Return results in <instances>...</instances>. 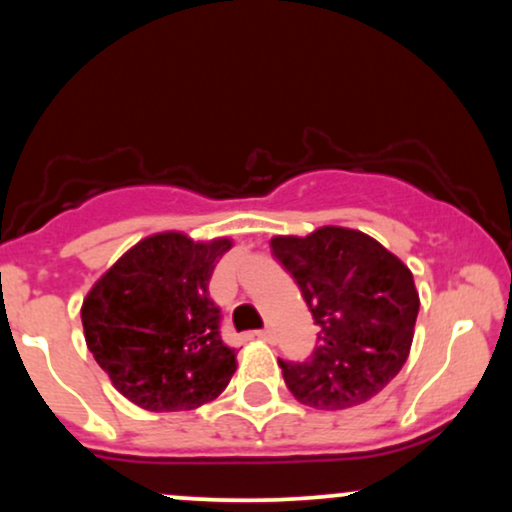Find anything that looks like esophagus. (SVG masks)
Listing matches in <instances>:
<instances>
[{"instance_id": "34e87169", "label": "esophagus", "mask_w": 512, "mask_h": 512, "mask_svg": "<svg viewBox=\"0 0 512 512\" xmlns=\"http://www.w3.org/2000/svg\"><path fill=\"white\" fill-rule=\"evenodd\" d=\"M255 337L262 339V342L272 344V342H274V330H272V327H264V330H257V332H255Z\"/></svg>"}]
</instances>
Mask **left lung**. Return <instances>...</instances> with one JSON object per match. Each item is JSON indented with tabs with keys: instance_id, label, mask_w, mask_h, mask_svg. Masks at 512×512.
<instances>
[{
	"instance_id": "obj_1",
	"label": "left lung",
	"mask_w": 512,
	"mask_h": 512,
	"mask_svg": "<svg viewBox=\"0 0 512 512\" xmlns=\"http://www.w3.org/2000/svg\"><path fill=\"white\" fill-rule=\"evenodd\" d=\"M269 245L320 327L308 361H279L291 395L327 411L373 399L407 363L414 339L419 291L407 264L342 226L274 236Z\"/></svg>"
}]
</instances>
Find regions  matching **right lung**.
Wrapping results in <instances>:
<instances>
[{"label": "right lung", "mask_w": 512, "mask_h": 512, "mask_svg": "<svg viewBox=\"0 0 512 512\" xmlns=\"http://www.w3.org/2000/svg\"><path fill=\"white\" fill-rule=\"evenodd\" d=\"M231 240L207 243L166 231L139 240L86 293V346L110 383L149 411H190L226 390L236 349L223 344L209 298Z\"/></svg>", "instance_id": "obj_1"}]
</instances>
